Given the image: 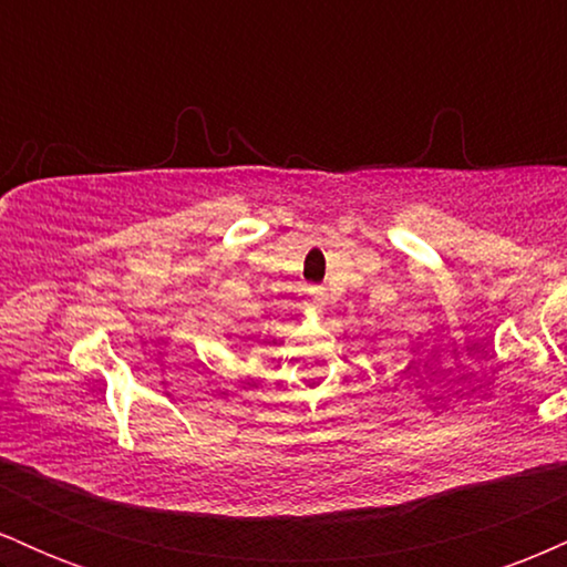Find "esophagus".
<instances>
[{
	"label": "esophagus",
	"instance_id": "obj_1",
	"mask_svg": "<svg viewBox=\"0 0 567 567\" xmlns=\"http://www.w3.org/2000/svg\"><path fill=\"white\" fill-rule=\"evenodd\" d=\"M309 301L315 306H324L328 303V290L322 288V285H311L309 288Z\"/></svg>",
	"mask_w": 567,
	"mask_h": 567
}]
</instances>
